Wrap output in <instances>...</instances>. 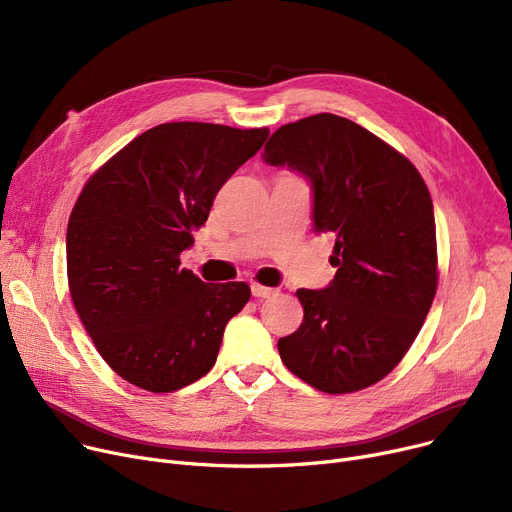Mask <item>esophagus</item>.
<instances>
[{
	"label": "esophagus",
	"mask_w": 512,
	"mask_h": 512,
	"mask_svg": "<svg viewBox=\"0 0 512 512\" xmlns=\"http://www.w3.org/2000/svg\"><path fill=\"white\" fill-rule=\"evenodd\" d=\"M251 292H253V297H257V299H267V297H272V294H274L276 290L253 282V284H251Z\"/></svg>",
	"instance_id": "obj_1"
}]
</instances>
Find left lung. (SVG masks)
Masks as SVG:
<instances>
[{
	"label": "left lung",
	"mask_w": 512,
	"mask_h": 512,
	"mask_svg": "<svg viewBox=\"0 0 512 512\" xmlns=\"http://www.w3.org/2000/svg\"><path fill=\"white\" fill-rule=\"evenodd\" d=\"M261 157L311 184L313 230L336 238L334 280L297 290L305 315L278 340L284 365L328 394L380 382L436 297V220L423 178L405 155L334 114L280 126Z\"/></svg>",
	"instance_id": "left-lung-1"
}]
</instances>
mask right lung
<instances>
[{
	"label": "right lung",
	"instance_id": "add662e5",
	"mask_svg": "<svg viewBox=\"0 0 512 512\" xmlns=\"http://www.w3.org/2000/svg\"><path fill=\"white\" fill-rule=\"evenodd\" d=\"M267 128L207 122L149 128L101 166L66 232L68 284L85 330L120 378L174 392L218 359L245 282L209 284L180 267L224 182L265 143Z\"/></svg>",
	"mask_w": 512,
	"mask_h": 512
}]
</instances>
